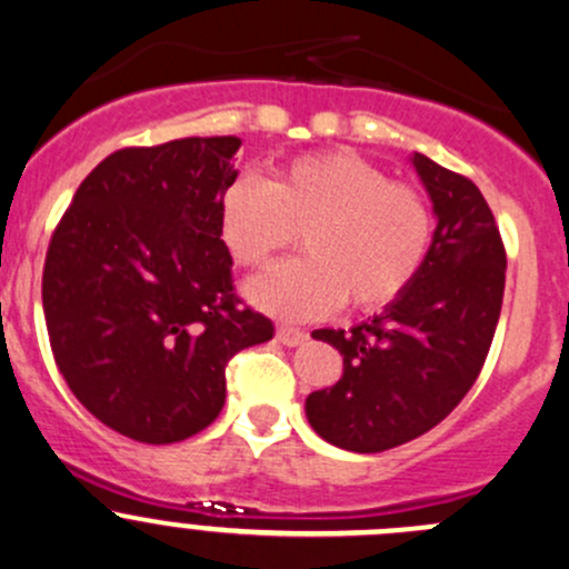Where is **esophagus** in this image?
Instances as JSON below:
<instances>
[{"label":"esophagus","mask_w":569,"mask_h":569,"mask_svg":"<svg viewBox=\"0 0 569 569\" xmlns=\"http://www.w3.org/2000/svg\"><path fill=\"white\" fill-rule=\"evenodd\" d=\"M283 346L295 348V346H302L305 340H308V332H302V329H295V327H278V332H274Z\"/></svg>","instance_id":"1"}]
</instances>
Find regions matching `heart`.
<instances>
[{
    "mask_svg": "<svg viewBox=\"0 0 569 569\" xmlns=\"http://www.w3.org/2000/svg\"><path fill=\"white\" fill-rule=\"evenodd\" d=\"M218 232L240 267H264L302 234L305 259L248 280L246 297L286 321L391 305L421 272L435 237L429 199L353 151L302 156L272 180L237 174L218 199Z\"/></svg>",
    "mask_w": 569,
    "mask_h": 569,
    "instance_id": "b5f03b06",
    "label": "heart"
}]
</instances>
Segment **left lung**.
I'll use <instances>...</instances> for the list:
<instances>
[{"instance_id": "left-lung-1", "label": "left lung", "mask_w": 569, "mask_h": 569, "mask_svg": "<svg viewBox=\"0 0 569 569\" xmlns=\"http://www.w3.org/2000/svg\"><path fill=\"white\" fill-rule=\"evenodd\" d=\"M437 218L418 278L372 321L316 329L342 378L305 399L310 427L356 453H380L437 427L476 383L505 295L502 237L472 180L410 156Z\"/></svg>"}]
</instances>
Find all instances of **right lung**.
I'll use <instances>...</instances> for the list:
<instances>
[{
  "instance_id": "1",
  "label": "right lung",
  "mask_w": 569,
  "mask_h": 569,
  "mask_svg": "<svg viewBox=\"0 0 569 569\" xmlns=\"http://www.w3.org/2000/svg\"><path fill=\"white\" fill-rule=\"evenodd\" d=\"M237 137L123 148L93 167L56 227L42 272L53 359L91 416L137 442L202 432L227 399V365L272 337L242 308L218 199Z\"/></svg>"
}]
</instances>
